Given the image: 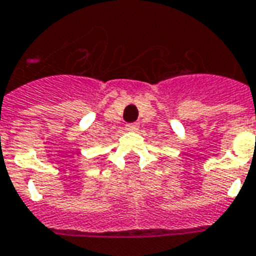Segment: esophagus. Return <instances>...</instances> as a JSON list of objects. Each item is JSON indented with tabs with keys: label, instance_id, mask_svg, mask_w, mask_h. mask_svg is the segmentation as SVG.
Listing matches in <instances>:
<instances>
[{
	"label": "esophagus",
	"instance_id": "1",
	"mask_svg": "<svg viewBox=\"0 0 256 256\" xmlns=\"http://www.w3.org/2000/svg\"><path fill=\"white\" fill-rule=\"evenodd\" d=\"M126 130H130V132H136L138 130V124L137 123H132V124H126Z\"/></svg>",
	"mask_w": 256,
	"mask_h": 256
}]
</instances>
